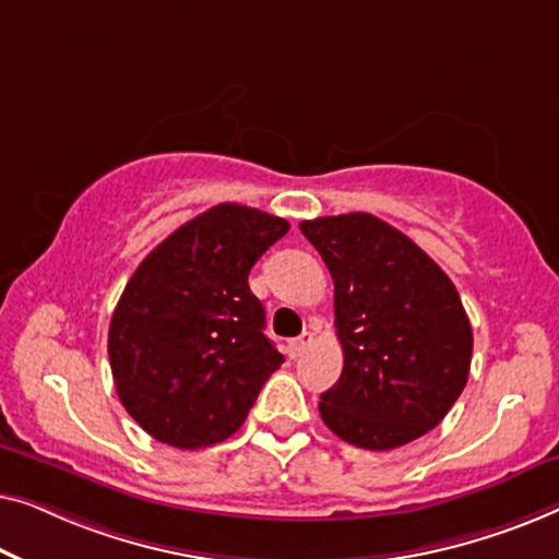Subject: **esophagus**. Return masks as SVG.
<instances>
[{"mask_svg": "<svg viewBox=\"0 0 559 559\" xmlns=\"http://www.w3.org/2000/svg\"><path fill=\"white\" fill-rule=\"evenodd\" d=\"M313 342V334L311 332H304L301 336H296V340H290L288 342V357H301L304 352H306V347H309V344Z\"/></svg>", "mask_w": 559, "mask_h": 559, "instance_id": "obj_1", "label": "esophagus"}]
</instances>
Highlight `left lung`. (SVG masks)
Returning a JSON list of instances; mask_svg holds the SVG:
<instances>
[{"label": "left lung", "mask_w": 559, "mask_h": 559, "mask_svg": "<svg viewBox=\"0 0 559 559\" xmlns=\"http://www.w3.org/2000/svg\"><path fill=\"white\" fill-rule=\"evenodd\" d=\"M334 278L344 367L321 420L367 451L433 430L466 388L474 334L453 281L415 242L367 212L304 219Z\"/></svg>", "instance_id": "left-lung-1"}]
</instances>
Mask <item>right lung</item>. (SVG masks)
Returning a JSON list of instances; mask_svg holds the SVG:
<instances>
[{"label":"right lung","instance_id":"1","mask_svg":"<svg viewBox=\"0 0 559 559\" xmlns=\"http://www.w3.org/2000/svg\"><path fill=\"white\" fill-rule=\"evenodd\" d=\"M288 223L223 202L169 235L126 283L108 329L121 405L148 436L194 451L230 438L283 361L248 273Z\"/></svg>","mask_w":559,"mask_h":559}]
</instances>
